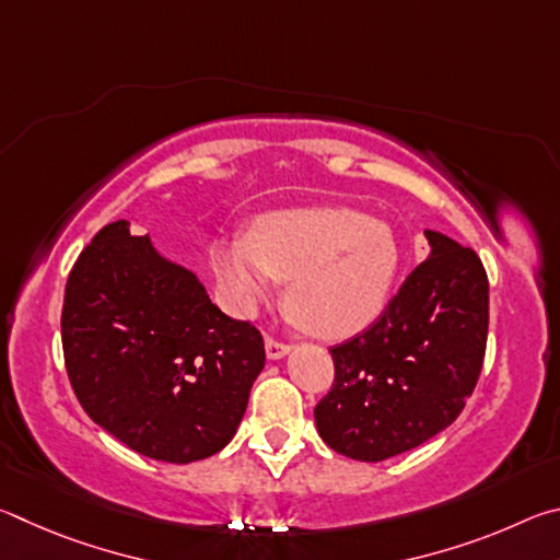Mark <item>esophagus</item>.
<instances>
[{
  "label": "esophagus",
  "mask_w": 560,
  "mask_h": 560,
  "mask_svg": "<svg viewBox=\"0 0 560 560\" xmlns=\"http://www.w3.org/2000/svg\"><path fill=\"white\" fill-rule=\"evenodd\" d=\"M291 350V346L289 343H283V340H277V338H267V355L271 358V360H279V358H283Z\"/></svg>",
  "instance_id": "esophagus-1"
}]
</instances>
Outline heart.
<instances>
[{
    "label": "heart",
    "instance_id": "1",
    "mask_svg": "<svg viewBox=\"0 0 560 560\" xmlns=\"http://www.w3.org/2000/svg\"><path fill=\"white\" fill-rule=\"evenodd\" d=\"M212 269L232 306L249 314L289 281L287 306L311 334L343 338L381 314L397 271L385 224L346 207H296L254 220L246 236L217 240Z\"/></svg>",
    "mask_w": 560,
    "mask_h": 560
}]
</instances>
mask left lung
<instances>
[{"mask_svg": "<svg viewBox=\"0 0 560 560\" xmlns=\"http://www.w3.org/2000/svg\"><path fill=\"white\" fill-rule=\"evenodd\" d=\"M430 257L410 271L381 318L330 348L336 377L316 405L330 450L383 462L457 420L487 353L489 279L469 246L424 232Z\"/></svg>", "mask_w": 560, "mask_h": 560, "instance_id": "obj_1", "label": "left lung"}]
</instances>
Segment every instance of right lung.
<instances>
[{
	"label": "right lung",
	"mask_w": 560,
	"mask_h": 560,
	"mask_svg": "<svg viewBox=\"0 0 560 560\" xmlns=\"http://www.w3.org/2000/svg\"><path fill=\"white\" fill-rule=\"evenodd\" d=\"M66 373L93 422L132 452L187 464L220 452L261 373L264 338L222 314L192 271L126 220L75 259L61 311Z\"/></svg>",
	"instance_id": "obj_1"
}]
</instances>
